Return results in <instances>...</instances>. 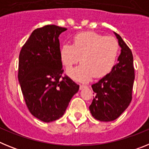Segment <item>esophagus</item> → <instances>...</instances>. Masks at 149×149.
<instances>
[{
  "instance_id": "1",
  "label": "esophagus",
  "mask_w": 149,
  "mask_h": 149,
  "mask_svg": "<svg viewBox=\"0 0 149 149\" xmlns=\"http://www.w3.org/2000/svg\"><path fill=\"white\" fill-rule=\"evenodd\" d=\"M86 87H87V86H86V85H81V86H80V89H83L84 88Z\"/></svg>"
}]
</instances>
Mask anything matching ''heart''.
I'll list each match as a JSON object with an SVG mask.
<instances>
[{
  "label": "heart",
  "mask_w": 149,
  "mask_h": 149,
  "mask_svg": "<svg viewBox=\"0 0 149 149\" xmlns=\"http://www.w3.org/2000/svg\"><path fill=\"white\" fill-rule=\"evenodd\" d=\"M119 54V44L113 37L93 32L80 33L72 39V45L65 43L60 47V59L66 70L80 60L81 65L68 72L75 81L87 82L93 77H103L115 65Z\"/></svg>",
  "instance_id": "b5f03b06"
}]
</instances>
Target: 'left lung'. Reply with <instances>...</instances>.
<instances>
[{"label": "left lung", "instance_id": "obj_1", "mask_svg": "<svg viewBox=\"0 0 149 149\" xmlns=\"http://www.w3.org/2000/svg\"><path fill=\"white\" fill-rule=\"evenodd\" d=\"M114 34L121 47L118 63L110 73L92 85L95 96L89 110L95 119L101 122L116 119L132 100L135 77L132 52L120 36L115 32Z\"/></svg>", "mask_w": 149, "mask_h": 149}]
</instances>
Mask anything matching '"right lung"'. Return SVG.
I'll return each instance as SVG.
<instances>
[{
  "label": "right lung",
  "mask_w": 149,
  "mask_h": 149,
  "mask_svg": "<svg viewBox=\"0 0 149 149\" xmlns=\"http://www.w3.org/2000/svg\"><path fill=\"white\" fill-rule=\"evenodd\" d=\"M67 29L49 24L34 30L19 54L18 81L27 108L45 122L65 113L79 85L62 77L59 36Z\"/></svg>",
  "instance_id": "add662e5"
}]
</instances>
